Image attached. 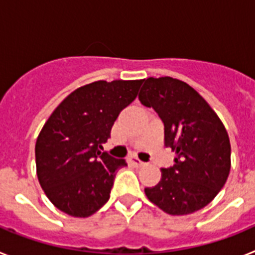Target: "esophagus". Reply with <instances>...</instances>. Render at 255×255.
Returning <instances> with one entry per match:
<instances>
[{
    "mask_svg": "<svg viewBox=\"0 0 255 255\" xmlns=\"http://www.w3.org/2000/svg\"><path fill=\"white\" fill-rule=\"evenodd\" d=\"M130 163H131L132 166H134V167H136V168L143 167L144 164H145L143 161H140V159L136 158V157H130Z\"/></svg>",
    "mask_w": 255,
    "mask_h": 255,
    "instance_id": "1",
    "label": "esophagus"
}]
</instances>
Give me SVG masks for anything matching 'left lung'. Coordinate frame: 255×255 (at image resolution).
<instances>
[{
  "label": "left lung",
  "instance_id": "obj_1",
  "mask_svg": "<svg viewBox=\"0 0 255 255\" xmlns=\"http://www.w3.org/2000/svg\"><path fill=\"white\" fill-rule=\"evenodd\" d=\"M139 101L153 108L164 126V145L176 153L175 164L162 168L148 199L168 215H189L213 200L231 167V147L224 124L204 98L177 79L148 78Z\"/></svg>",
  "mask_w": 255,
  "mask_h": 255
}]
</instances>
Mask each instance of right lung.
Here are the masks:
<instances>
[{
    "mask_svg": "<svg viewBox=\"0 0 255 255\" xmlns=\"http://www.w3.org/2000/svg\"><path fill=\"white\" fill-rule=\"evenodd\" d=\"M143 80H105L84 85L58 105L35 144L39 184L60 211L89 217L110 199L124 159L102 152L117 116Z\"/></svg>",
    "mask_w": 255,
    "mask_h": 255,
    "instance_id": "1",
    "label": "right lung"
}]
</instances>
